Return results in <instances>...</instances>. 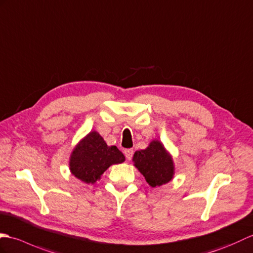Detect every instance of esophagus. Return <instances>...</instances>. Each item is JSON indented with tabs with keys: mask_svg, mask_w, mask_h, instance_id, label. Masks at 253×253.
Here are the masks:
<instances>
[{
	"mask_svg": "<svg viewBox=\"0 0 253 253\" xmlns=\"http://www.w3.org/2000/svg\"><path fill=\"white\" fill-rule=\"evenodd\" d=\"M125 155H126V158L127 160H131L132 157H133V149H131V148L125 149Z\"/></svg>",
	"mask_w": 253,
	"mask_h": 253,
	"instance_id": "obj_1",
	"label": "esophagus"
}]
</instances>
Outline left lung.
Instances as JSON below:
<instances>
[{"instance_id":"1","label":"left lung","mask_w":253,"mask_h":253,"mask_svg":"<svg viewBox=\"0 0 253 253\" xmlns=\"http://www.w3.org/2000/svg\"><path fill=\"white\" fill-rule=\"evenodd\" d=\"M133 162L151 187L169 183L174 175V164L161 142L154 139L146 149L137 150Z\"/></svg>"}]
</instances>
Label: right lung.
<instances>
[{"label":"right lung","instance_id":"right-lung-1","mask_svg":"<svg viewBox=\"0 0 253 253\" xmlns=\"http://www.w3.org/2000/svg\"><path fill=\"white\" fill-rule=\"evenodd\" d=\"M125 160V155L116 146H108L96 131H92L77 144L70 156L69 167L77 178L93 184L110 166Z\"/></svg>","mask_w":253,"mask_h":253}]
</instances>
